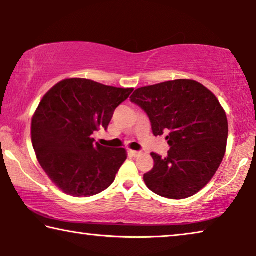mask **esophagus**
<instances>
[{
  "instance_id": "1",
  "label": "esophagus",
  "mask_w": 256,
  "mask_h": 256,
  "mask_svg": "<svg viewBox=\"0 0 256 256\" xmlns=\"http://www.w3.org/2000/svg\"><path fill=\"white\" fill-rule=\"evenodd\" d=\"M130 154H131L133 156V157H138V156L140 154L141 152H140V151H134V150H132V151H130Z\"/></svg>"
}]
</instances>
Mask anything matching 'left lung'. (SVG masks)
<instances>
[{"instance_id": "obj_1", "label": "left lung", "mask_w": 256, "mask_h": 256, "mask_svg": "<svg viewBox=\"0 0 256 256\" xmlns=\"http://www.w3.org/2000/svg\"><path fill=\"white\" fill-rule=\"evenodd\" d=\"M131 102L144 110L154 136L167 134L166 157L152 152L144 180L154 193L180 200L209 183L226 152V112L209 89L194 80H174L138 88Z\"/></svg>"}]
</instances>
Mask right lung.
Returning <instances> with one entry per match:
<instances>
[{
	"instance_id": "1",
	"label": "right lung",
	"mask_w": 256,
	"mask_h": 256,
	"mask_svg": "<svg viewBox=\"0 0 256 256\" xmlns=\"http://www.w3.org/2000/svg\"><path fill=\"white\" fill-rule=\"evenodd\" d=\"M132 92L66 79L42 97L32 120V146L42 170L64 193L92 196L114 182L126 151L100 146L92 134L108 128L115 110Z\"/></svg>"
}]
</instances>
